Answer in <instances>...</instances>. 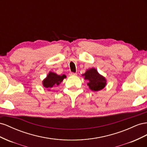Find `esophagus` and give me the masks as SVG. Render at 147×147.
I'll use <instances>...</instances> for the list:
<instances>
[{"mask_svg":"<svg viewBox=\"0 0 147 147\" xmlns=\"http://www.w3.org/2000/svg\"><path fill=\"white\" fill-rule=\"evenodd\" d=\"M70 76H76L77 73H69Z\"/></svg>","mask_w":147,"mask_h":147,"instance_id":"34e87169","label":"esophagus"}]
</instances>
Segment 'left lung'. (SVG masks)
<instances>
[{"label": "left lung", "instance_id": "8db88e82", "mask_svg": "<svg viewBox=\"0 0 147 147\" xmlns=\"http://www.w3.org/2000/svg\"><path fill=\"white\" fill-rule=\"evenodd\" d=\"M82 75L84 77L85 80L87 81V86L92 91L101 90L107 85L105 78L99 74L95 68L87 69L86 73Z\"/></svg>", "mask_w": 147, "mask_h": 147}]
</instances>
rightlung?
<instances>
[{
  "instance_id": "1",
  "label": "right lung",
  "mask_w": 147,
  "mask_h": 147,
  "mask_svg": "<svg viewBox=\"0 0 147 147\" xmlns=\"http://www.w3.org/2000/svg\"><path fill=\"white\" fill-rule=\"evenodd\" d=\"M66 78V76L65 74L58 75L55 73L50 71L47 77L42 81L43 86L50 90V88L53 87V86L59 85Z\"/></svg>"
}]
</instances>
